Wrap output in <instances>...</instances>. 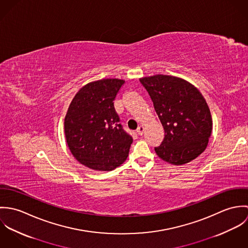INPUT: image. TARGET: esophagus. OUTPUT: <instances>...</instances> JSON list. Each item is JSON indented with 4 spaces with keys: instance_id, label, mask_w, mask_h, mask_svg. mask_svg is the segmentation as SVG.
<instances>
[{
    "instance_id": "34e87169",
    "label": "esophagus",
    "mask_w": 248,
    "mask_h": 248,
    "mask_svg": "<svg viewBox=\"0 0 248 248\" xmlns=\"http://www.w3.org/2000/svg\"><path fill=\"white\" fill-rule=\"evenodd\" d=\"M137 132H138V134L140 135V136H142L143 135V133H144V127L143 126H140L139 128H138V130H137Z\"/></svg>"
}]
</instances>
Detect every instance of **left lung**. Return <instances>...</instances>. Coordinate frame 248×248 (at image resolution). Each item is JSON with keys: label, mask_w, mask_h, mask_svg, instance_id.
Masks as SVG:
<instances>
[{"label": "left lung", "mask_w": 248, "mask_h": 248, "mask_svg": "<svg viewBox=\"0 0 248 248\" xmlns=\"http://www.w3.org/2000/svg\"><path fill=\"white\" fill-rule=\"evenodd\" d=\"M164 129V140L155 147L164 161L182 165L206 149L212 133V116L201 92L188 81L156 74L140 78Z\"/></svg>", "instance_id": "left-lung-1"}]
</instances>
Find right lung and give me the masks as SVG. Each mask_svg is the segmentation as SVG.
<instances>
[{
  "mask_svg": "<svg viewBox=\"0 0 248 248\" xmlns=\"http://www.w3.org/2000/svg\"><path fill=\"white\" fill-rule=\"evenodd\" d=\"M124 80L88 83L75 94L65 116V136L72 155L95 171H111L128 157L133 138L116 113L113 100Z\"/></svg>",
  "mask_w": 248,
  "mask_h": 248,
  "instance_id": "right-lung-1",
  "label": "right lung"
}]
</instances>
